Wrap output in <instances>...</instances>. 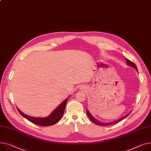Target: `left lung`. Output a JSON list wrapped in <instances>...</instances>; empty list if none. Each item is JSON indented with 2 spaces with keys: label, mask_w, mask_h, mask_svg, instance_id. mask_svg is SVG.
<instances>
[{
  "label": "left lung",
  "mask_w": 151,
  "mask_h": 151,
  "mask_svg": "<svg viewBox=\"0 0 151 151\" xmlns=\"http://www.w3.org/2000/svg\"><path fill=\"white\" fill-rule=\"evenodd\" d=\"M126 63H127V65H129V66H130V67H132L135 68V70L138 72L137 67L136 65H135L134 63H132V61H129V59H126ZM130 112H130L129 114H127V115H126L122 116V118H119V119H116L115 121H113V122H108V123H103V122H99V121H98V119H95V118L91 115V114L90 113V112L88 111V110H87V115H88L89 119H90V120H91V121H92L93 123H95V124H97V125H99V126H110V125H112V124H116V123L119 122L120 121H122V120H123V119H124L125 118H126V117L130 114Z\"/></svg>",
  "instance_id": "obj_1"
}]
</instances>
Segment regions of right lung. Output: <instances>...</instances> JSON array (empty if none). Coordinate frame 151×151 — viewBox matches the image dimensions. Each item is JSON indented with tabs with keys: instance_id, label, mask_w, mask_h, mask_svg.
Instances as JSON below:
<instances>
[{
	"instance_id": "obj_1",
	"label": "right lung",
	"mask_w": 151,
	"mask_h": 151,
	"mask_svg": "<svg viewBox=\"0 0 151 151\" xmlns=\"http://www.w3.org/2000/svg\"><path fill=\"white\" fill-rule=\"evenodd\" d=\"M68 98H66L64 101H63L61 104H60L48 116L46 117H41V118H37V117H33V116H30L28 115H25L23 112H22L21 110H20L18 108L17 110L22 116L27 119L28 121L32 122L35 124L39 125V126H52L56 123H58L60 119H61L64 114V112L65 110V107L67 104V102L68 101Z\"/></svg>"
}]
</instances>
